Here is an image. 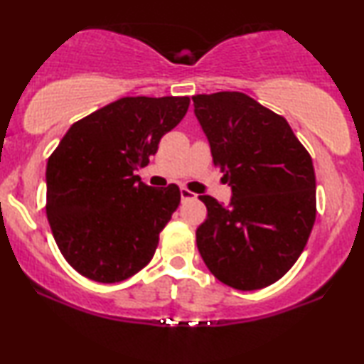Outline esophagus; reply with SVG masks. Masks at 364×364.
Masks as SVG:
<instances>
[{"label": "esophagus", "mask_w": 364, "mask_h": 364, "mask_svg": "<svg viewBox=\"0 0 364 364\" xmlns=\"http://www.w3.org/2000/svg\"><path fill=\"white\" fill-rule=\"evenodd\" d=\"M197 196L193 192H191V191H187V188H181V198H182V202H187V200H193V198H196Z\"/></svg>", "instance_id": "1"}]
</instances>
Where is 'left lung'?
<instances>
[{
    "instance_id": "8db88e82",
    "label": "left lung",
    "mask_w": 364,
    "mask_h": 364,
    "mask_svg": "<svg viewBox=\"0 0 364 364\" xmlns=\"http://www.w3.org/2000/svg\"><path fill=\"white\" fill-rule=\"evenodd\" d=\"M192 101L213 166L232 187L227 207L210 196L198 197L207 220L197 228V248L222 283L260 290L290 270L311 233V157L285 117L247 94H197Z\"/></svg>"
}]
</instances>
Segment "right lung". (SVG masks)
Wrapping results in <instances>:
<instances>
[{"instance_id":"add662e5","label":"right lung","mask_w":364,"mask_h":364,"mask_svg":"<svg viewBox=\"0 0 364 364\" xmlns=\"http://www.w3.org/2000/svg\"><path fill=\"white\" fill-rule=\"evenodd\" d=\"M188 97H122L74 122L46 167V213L63 257L82 277L117 283L152 260L181 203L136 171L186 116Z\"/></svg>"}]
</instances>
